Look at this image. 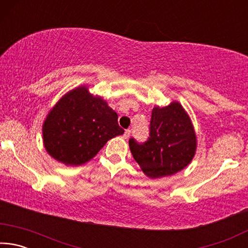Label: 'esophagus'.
Segmentation results:
<instances>
[{
    "label": "esophagus",
    "mask_w": 248,
    "mask_h": 248,
    "mask_svg": "<svg viewBox=\"0 0 248 248\" xmlns=\"http://www.w3.org/2000/svg\"><path fill=\"white\" fill-rule=\"evenodd\" d=\"M130 134H131V130H125L124 133V139H128V138L130 137Z\"/></svg>",
    "instance_id": "1"
}]
</instances>
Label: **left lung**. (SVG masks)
<instances>
[{
    "label": "left lung",
    "instance_id": "left-lung-1",
    "mask_svg": "<svg viewBox=\"0 0 248 248\" xmlns=\"http://www.w3.org/2000/svg\"><path fill=\"white\" fill-rule=\"evenodd\" d=\"M148 140L139 143L129 140L133 158L144 174L156 178L170 176L191 162L196 152V134L182 105L173 102L167 107H154Z\"/></svg>",
    "mask_w": 248,
    "mask_h": 248
}]
</instances>
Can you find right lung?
Returning a JSON list of instances; mask_svg holds the SVG:
<instances>
[{"label": "right lung", "instance_id": "obj_1", "mask_svg": "<svg viewBox=\"0 0 248 248\" xmlns=\"http://www.w3.org/2000/svg\"><path fill=\"white\" fill-rule=\"evenodd\" d=\"M124 132L118 115L85 86L64 95L45 120L44 144L58 162L78 166L93 158L108 140Z\"/></svg>", "mask_w": 248, "mask_h": 248}]
</instances>
